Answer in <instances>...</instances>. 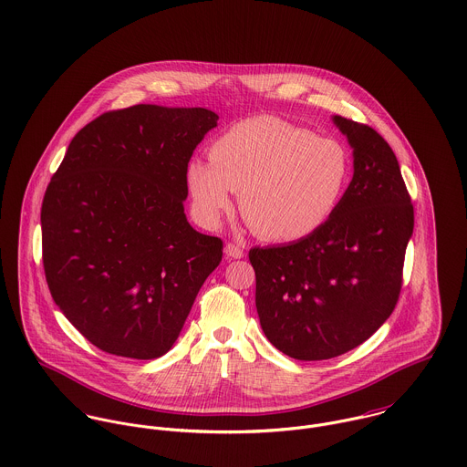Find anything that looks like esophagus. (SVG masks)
<instances>
[{"label":"esophagus","instance_id":"obj_1","mask_svg":"<svg viewBox=\"0 0 467 467\" xmlns=\"http://www.w3.org/2000/svg\"><path fill=\"white\" fill-rule=\"evenodd\" d=\"M244 249L238 245V244H233V242H229L227 245H225V256L227 258H231V260H238V258H244Z\"/></svg>","mask_w":467,"mask_h":467}]
</instances>
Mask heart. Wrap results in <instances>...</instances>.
I'll list each match as a JSON object with an SVG mask.
<instances>
[{
  "mask_svg": "<svg viewBox=\"0 0 467 467\" xmlns=\"http://www.w3.org/2000/svg\"><path fill=\"white\" fill-rule=\"evenodd\" d=\"M350 175V155L336 139L278 117H253L213 140L209 162L187 164L186 186L202 225H218L242 189V213L256 234L296 242L332 218Z\"/></svg>",
  "mask_w": 467,
  "mask_h": 467,
  "instance_id": "obj_1",
  "label": "heart"
}]
</instances>
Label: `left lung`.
Masks as SVG:
<instances>
[{
  "label": "left lung",
  "instance_id": "obj_1",
  "mask_svg": "<svg viewBox=\"0 0 467 467\" xmlns=\"http://www.w3.org/2000/svg\"><path fill=\"white\" fill-rule=\"evenodd\" d=\"M334 122L354 148L339 207L306 238L249 251L262 328L297 361L347 354L389 317L413 233V203L388 142L368 124Z\"/></svg>",
  "mask_w": 467,
  "mask_h": 467
}]
</instances>
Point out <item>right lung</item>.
<instances>
[{
  "label": "right lung",
  "mask_w": 467,
  "mask_h": 467,
  "mask_svg": "<svg viewBox=\"0 0 467 467\" xmlns=\"http://www.w3.org/2000/svg\"><path fill=\"white\" fill-rule=\"evenodd\" d=\"M218 115L135 104L72 139L41 205L43 269L67 319L99 350L155 359L177 341L223 242L184 214L186 168Z\"/></svg>",
  "instance_id": "right-lung-1"
}]
</instances>
